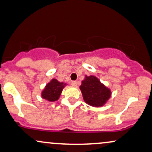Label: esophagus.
<instances>
[{"label": "esophagus", "mask_w": 152, "mask_h": 152, "mask_svg": "<svg viewBox=\"0 0 152 152\" xmlns=\"http://www.w3.org/2000/svg\"><path fill=\"white\" fill-rule=\"evenodd\" d=\"M71 85H72L73 86H77V82L75 81H71Z\"/></svg>", "instance_id": "34e87169"}]
</instances>
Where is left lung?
Returning a JSON list of instances; mask_svg holds the SVG:
<instances>
[{
	"label": "left lung",
	"mask_w": 152,
	"mask_h": 152,
	"mask_svg": "<svg viewBox=\"0 0 152 152\" xmlns=\"http://www.w3.org/2000/svg\"><path fill=\"white\" fill-rule=\"evenodd\" d=\"M80 90L84 101L93 107L103 106L111 97V90L102 83L99 78L95 76H88L82 81Z\"/></svg>",
	"instance_id": "left-lung-1"
}]
</instances>
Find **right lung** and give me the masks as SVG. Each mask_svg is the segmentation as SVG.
<instances>
[{
    "mask_svg": "<svg viewBox=\"0 0 152 152\" xmlns=\"http://www.w3.org/2000/svg\"><path fill=\"white\" fill-rule=\"evenodd\" d=\"M66 85L67 83L64 82H60L56 78H52L42 91V98L49 102L56 101L61 96L64 88Z\"/></svg>",
    "mask_w": 152,
    "mask_h": 152,
    "instance_id": "obj_1",
    "label": "right lung"
}]
</instances>
